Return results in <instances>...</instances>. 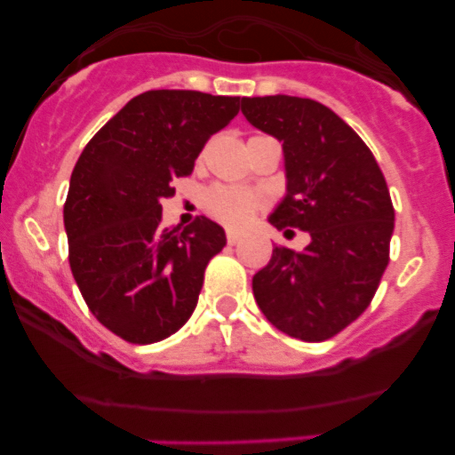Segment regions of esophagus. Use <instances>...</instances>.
I'll return each mask as SVG.
<instances>
[{
	"label": "esophagus",
	"instance_id": "1",
	"mask_svg": "<svg viewBox=\"0 0 455 455\" xmlns=\"http://www.w3.org/2000/svg\"><path fill=\"white\" fill-rule=\"evenodd\" d=\"M240 237H242V233L235 231V228H228V231H227L228 244H237V242H240Z\"/></svg>",
	"mask_w": 455,
	"mask_h": 455
}]
</instances>
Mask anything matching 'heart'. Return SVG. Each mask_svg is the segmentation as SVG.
I'll return each instance as SVG.
<instances>
[{"label":"heart","instance_id":"b5f03b06","mask_svg":"<svg viewBox=\"0 0 455 455\" xmlns=\"http://www.w3.org/2000/svg\"><path fill=\"white\" fill-rule=\"evenodd\" d=\"M264 200L253 191L215 185L204 194V209L228 227H244L261 209Z\"/></svg>","mask_w":455,"mask_h":455}]
</instances>
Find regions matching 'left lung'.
Masks as SVG:
<instances>
[{"label":"left lung","mask_w":455,"mask_h":455,"mask_svg":"<svg viewBox=\"0 0 455 455\" xmlns=\"http://www.w3.org/2000/svg\"><path fill=\"white\" fill-rule=\"evenodd\" d=\"M242 114L283 142L286 196L268 222L310 233L304 253L275 246L253 277L255 301L288 337L325 341L363 315L387 268V182L359 134L313 99L253 96Z\"/></svg>","instance_id":"obj_1"}]
</instances>
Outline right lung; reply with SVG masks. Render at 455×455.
Segmentation results:
<instances>
[{
	"label": "right lung",
	"mask_w": 455,
	"mask_h": 455,
	"mask_svg": "<svg viewBox=\"0 0 455 455\" xmlns=\"http://www.w3.org/2000/svg\"><path fill=\"white\" fill-rule=\"evenodd\" d=\"M240 105V96L142 92L76 160L63 204L70 268L87 308L116 337L163 341L196 310L206 264L227 235L204 215L163 228V200Z\"/></svg>",
	"instance_id": "add662e5"
}]
</instances>
